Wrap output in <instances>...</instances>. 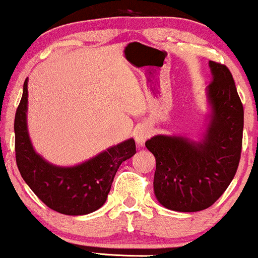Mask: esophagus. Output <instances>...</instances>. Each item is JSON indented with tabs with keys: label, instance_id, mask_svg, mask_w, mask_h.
<instances>
[{
	"label": "esophagus",
	"instance_id": "esophagus-1",
	"mask_svg": "<svg viewBox=\"0 0 258 258\" xmlns=\"http://www.w3.org/2000/svg\"><path fill=\"white\" fill-rule=\"evenodd\" d=\"M135 140L137 144H140V146H142L144 143V141L147 140V138H149V136H151V130L147 128V127L144 126H141L138 127V128L135 130Z\"/></svg>",
	"mask_w": 258,
	"mask_h": 258
}]
</instances>
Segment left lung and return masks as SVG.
<instances>
[{"instance_id":"1","label":"left lung","mask_w":258,"mask_h":258,"mask_svg":"<svg viewBox=\"0 0 258 258\" xmlns=\"http://www.w3.org/2000/svg\"><path fill=\"white\" fill-rule=\"evenodd\" d=\"M207 87L209 123L201 141L158 135L146 142L155 157L154 194L161 206L176 212L211 207L236 174L242 147L244 107L233 75L224 64L209 61Z\"/></svg>"}]
</instances>
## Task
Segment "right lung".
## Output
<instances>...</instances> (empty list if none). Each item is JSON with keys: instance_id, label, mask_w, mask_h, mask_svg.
<instances>
[{"instance_id": "1", "label": "right lung", "mask_w": 258, "mask_h": 258, "mask_svg": "<svg viewBox=\"0 0 258 258\" xmlns=\"http://www.w3.org/2000/svg\"><path fill=\"white\" fill-rule=\"evenodd\" d=\"M28 78L14 117L16 161L23 180L47 207L67 216H83L105 203L122 161L136 153L134 138L110 147L75 166H57L34 151L27 126Z\"/></svg>"}]
</instances>
